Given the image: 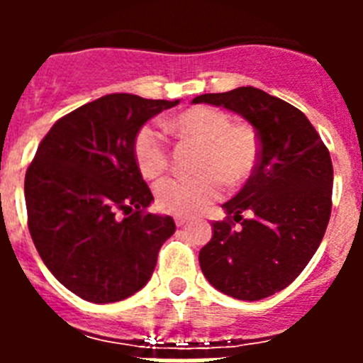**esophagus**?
Instances as JSON below:
<instances>
[{
	"label": "esophagus",
	"instance_id": "obj_1",
	"mask_svg": "<svg viewBox=\"0 0 363 363\" xmlns=\"http://www.w3.org/2000/svg\"><path fill=\"white\" fill-rule=\"evenodd\" d=\"M174 221H176V225L182 227V225H185V223H187L189 218L187 216H179V214H178V216H174Z\"/></svg>",
	"mask_w": 363,
	"mask_h": 363
}]
</instances>
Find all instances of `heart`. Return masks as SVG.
Segmentation results:
<instances>
[{"instance_id":"heart-1","label":"heart","mask_w":363,"mask_h":363,"mask_svg":"<svg viewBox=\"0 0 363 363\" xmlns=\"http://www.w3.org/2000/svg\"><path fill=\"white\" fill-rule=\"evenodd\" d=\"M165 130L200 143L194 176H172L156 185V203L162 211L189 216L218 200L223 182L230 187L245 184L259 156L258 134L251 125L230 123L225 111L209 105L185 108L163 123ZM136 165L147 179L158 178L169 167V149L152 125L140 127L134 136Z\"/></svg>"}]
</instances>
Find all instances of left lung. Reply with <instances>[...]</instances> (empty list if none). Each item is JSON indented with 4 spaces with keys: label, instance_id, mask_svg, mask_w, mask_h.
I'll use <instances>...</instances> for the list:
<instances>
[{
    "label": "left lung",
    "instance_id": "8db88e82",
    "mask_svg": "<svg viewBox=\"0 0 363 363\" xmlns=\"http://www.w3.org/2000/svg\"><path fill=\"white\" fill-rule=\"evenodd\" d=\"M192 104L236 112L258 134L255 172L221 205L227 220L213 223L200 267L227 296L262 300L293 284L322 242L331 216V156L303 112L255 86L201 94ZM245 210L251 218L241 216Z\"/></svg>",
    "mask_w": 363,
    "mask_h": 363
}]
</instances>
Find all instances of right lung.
Listing matches in <instances>:
<instances>
[{"mask_svg":"<svg viewBox=\"0 0 363 363\" xmlns=\"http://www.w3.org/2000/svg\"><path fill=\"white\" fill-rule=\"evenodd\" d=\"M178 104L107 94L57 120L41 140L25 174L28 230L47 269L76 296L112 303L152 277L176 225L147 213L154 198L133 142L150 118Z\"/></svg>","mask_w":363,"mask_h":363,"instance_id":"right-lung-1","label":"right lung"}]
</instances>
